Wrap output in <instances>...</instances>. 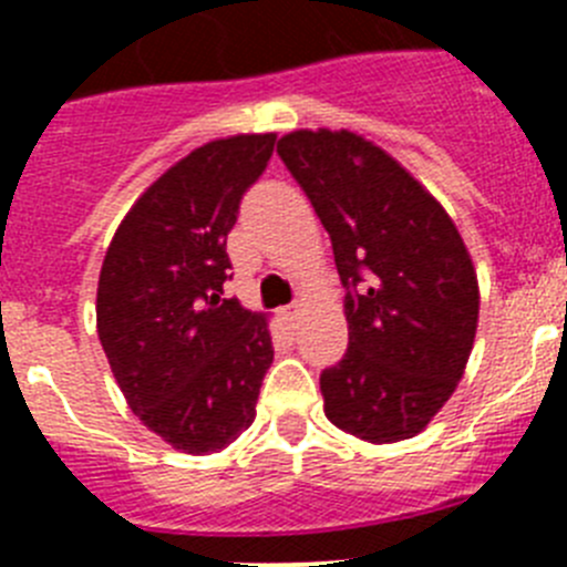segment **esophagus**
Here are the masks:
<instances>
[{
	"instance_id": "34e87169",
	"label": "esophagus",
	"mask_w": 567,
	"mask_h": 567,
	"mask_svg": "<svg viewBox=\"0 0 567 567\" xmlns=\"http://www.w3.org/2000/svg\"><path fill=\"white\" fill-rule=\"evenodd\" d=\"M298 315H300V303H292L289 309H284V320H287V323H295V320H298Z\"/></svg>"
}]
</instances>
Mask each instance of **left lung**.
Listing matches in <instances>:
<instances>
[{"label": "left lung", "instance_id": "1", "mask_svg": "<svg viewBox=\"0 0 567 567\" xmlns=\"http://www.w3.org/2000/svg\"><path fill=\"white\" fill-rule=\"evenodd\" d=\"M278 155L327 227L346 287L349 349L320 374L323 412L365 443L414 437L454 394L477 334L468 249L443 204L352 130H295Z\"/></svg>", "mask_w": 567, "mask_h": 567}]
</instances>
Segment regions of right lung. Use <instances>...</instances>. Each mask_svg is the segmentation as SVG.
Returning a JSON list of instances; mask_svg holds the SVG:
<instances>
[{
  "instance_id": "add662e5",
  "label": "right lung",
  "mask_w": 567,
  "mask_h": 567,
  "mask_svg": "<svg viewBox=\"0 0 567 567\" xmlns=\"http://www.w3.org/2000/svg\"><path fill=\"white\" fill-rule=\"evenodd\" d=\"M275 133L195 147L115 229L96 329L133 414L184 454L227 449L255 420L272 338L264 312L221 298L240 195L267 169Z\"/></svg>"
}]
</instances>
